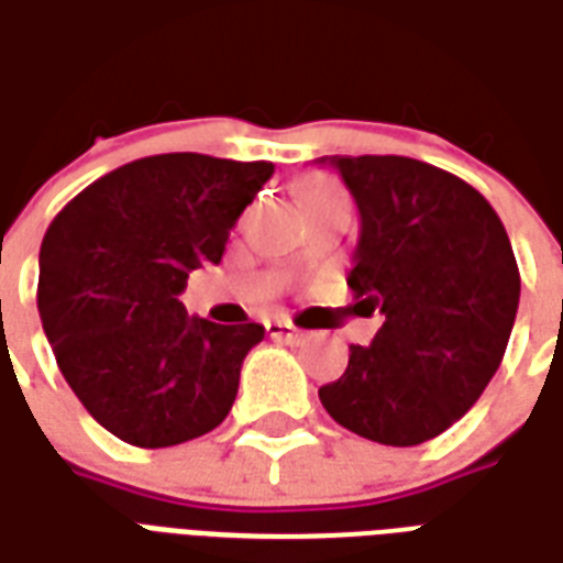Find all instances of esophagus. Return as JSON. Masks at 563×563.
Returning <instances> with one entry per match:
<instances>
[{"mask_svg":"<svg viewBox=\"0 0 563 563\" xmlns=\"http://www.w3.org/2000/svg\"><path fill=\"white\" fill-rule=\"evenodd\" d=\"M265 329L274 341H286V343H301L305 341V331H298L292 322H283V319H268Z\"/></svg>","mask_w":563,"mask_h":563,"instance_id":"obj_1","label":"esophagus"}]
</instances>
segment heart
Wrapping results in <instances>:
<instances>
[{"mask_svg":"<svg viewBox=\"0 0 563 563\" xmlns=\"http://www.w3.org/2000/svg\"><path fill=\"white\" fill-rule=\"evenodd\" d=\"M338 192H341V189L331 184V180H325V177H313V180H305V184H301V205L325 196H338Z\"/></svg>","mask_w":563,"mask_h":563,"instance_id":"heart-1","label":"heart"}]
</instances>
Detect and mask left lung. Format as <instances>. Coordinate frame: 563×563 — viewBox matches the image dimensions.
<instances>
[{"mask_svg": "<svg viewBox=\"0 0 563 563\" xmlns=\"http://www.w3.org/2000/svg\"><path fill=\"white\" fill-rule=\"evenodd\" d=\"M362 217L350 289L383 313L319 401L346 431L419 446L479 401L507 353L521 277L507 229L471 184L407 156H325Z\"/></svg>", "mask_w": 563, "mask_h": 563, "instance_id": "obj_1", "label": "left lung"}]
</instances>
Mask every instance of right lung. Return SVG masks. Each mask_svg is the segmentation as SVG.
Wrapping results in <instances>:
<instances>
[{"label":"right lung","instance_id":"right-lung-1","mask_svg":"<svg viewBox=\"0 0 563 563\" xmlns=\"http://www.w3.org/2000/svg\"><path fill=\"white\" fill-rule=\"evenodd\" d=\"M271 162L162 153L104 174L56 213L38 253V313L63 377L96 422L141 449L229 416L258 322L186 313L189 271L220 265Z\"/></svg>","mask_w":563,"mask_h":563}]
</instances>
